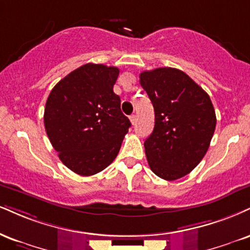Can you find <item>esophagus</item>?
Segmentation results:
<instances>
[{"label":"esophagus","mask_w":250,"mask_h":250,"mask_svg":"<svg viewBox=\"0 0 250 250\" xmlns=\"http://www.w3.org/2000/svg\"><path fill=\"white\" fill-rule=\"evenodd\" d=\"M136 121H137V116L135 115V114H133V115H130V122L133 123V125H135V123H136Z\"/></svg>","instance_id":"esophagus-1"}]
</instances>
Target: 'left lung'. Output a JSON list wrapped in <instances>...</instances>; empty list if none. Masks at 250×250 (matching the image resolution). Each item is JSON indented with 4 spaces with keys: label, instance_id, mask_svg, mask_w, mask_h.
Wrapping results in <instances>:
<instances>
[{
    "label": "left lung",
    "instance_id": "obj_1",
    "mask_svg": "<svg viewBox=\"0 0 250 250\" xmlns=\"http://www.w3.org/2000/svg\"><path fill=\"white\" fill-rule=\"evenodd\" d=\"M140 83L155 112L154 130L144 142L150 169L162 179L182 178L208 150L216 125L211 99L177 68L144 71Z\"/></svg>",
    "mask_w": 250,
    "mask_h": 250
}]
</instances>
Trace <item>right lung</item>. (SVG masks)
<instances>
[{
    "label": "right lung",
    "mask_w": 250,
    "mask_h": 250,
    "mask_svg": "<svg viewBox=\"0 0 250 250\" xmlns=\"http://www.w3.org/2000/svg\"><path fill=\"white\" fill-rule=\"evenodd\" d=\"M119 68L102 64L80 66L51 91L44 125L60 161L80 176H92L119 154L131 125L113 91Z\"/></svg>",
    "instance_id": "obj_1"
}]
</instances>
